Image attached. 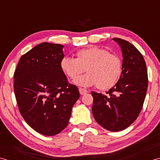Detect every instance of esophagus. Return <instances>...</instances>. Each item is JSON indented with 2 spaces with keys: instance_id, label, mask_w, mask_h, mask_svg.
Wrapping results in <instances>:
<instances>
[{
  "instance_id": "1",
  "label": "esophagus",
  "mask_w": 160,
  "mask_h": 160,
  "mask_svg": "<svg viewBox=\"0 0 160 160\" xmlns=\"http://www.w3.org/2000/svg\"><path fill=\"white\" fill-rule=\"evenodd\" d=\"M79 93L81 94V95H83V94L88 92V91L87 90L84 89V88H80L79 89Z\"/></svg>"
}]
</instances>
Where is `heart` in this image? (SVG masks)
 <instances>
[{
  "label": "heart",
  "mask_w": 160,
  "mask_h": 160,
  "mask_svg": "<svg viewBox=\"0 0 160 160\" xmlns=\"http://www.w3.org/2000/svg\"><path fill=\"white\" fill-rule=\"evenodd\" d=\"M76 58L64 57L60 63L62 71L70 79H76L86 69L88 74L74 81L78 86H96L100 90H108L117 83L122 71V60L118 55L105 48L90 46L76 53Z\"/></svg>",
  "instance_id": "heart-1"
}]
</instances>
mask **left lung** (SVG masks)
<instances>
[{"instance_id":"8db88e82","label":"left lung","mask_w":160,"mask_h":160,"mask_svg":"<svg viewBox=\"0 0 160 160\" xmlns=\"http://www.w3.org/2000/svg\"><path fill=\"white\" fill-rule=\"evenodd\" d=\"M122 49V71L117 83L106 92H91L94 119L103 128L117 132L128 128L141 112L148 88V74L142 54L128 41L113 38Z\"/></svg>"}]
</instances>
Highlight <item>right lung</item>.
Instances as JSON below:
<instances>
[{"label":"right lung","instance_id":"add662e5","mask_svg":"<svg viewBox=\"0 0 160 160\" xmlns=\"http://www.w3.org/2000/svg\"><path fill=\"white\" fill-rule=\"evenodd\" d=\"M63 48L47 42L37 45L21 57L14 72L19 111L32 128L46 136L57 135L68 126L80 96L61 69Z\"/></svg>","mask_w":160,"mask_h":160}]
</instances>
